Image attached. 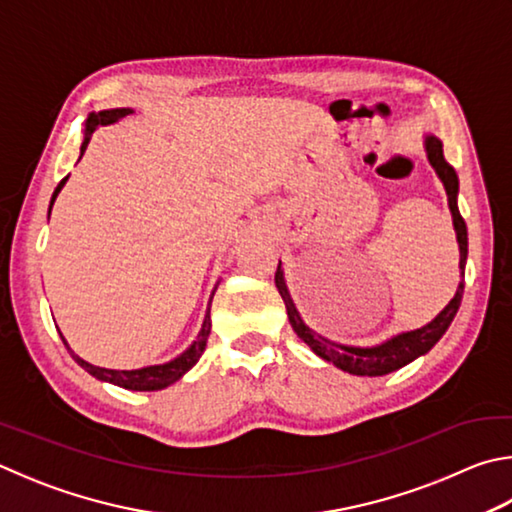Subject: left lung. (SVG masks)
<instances>
[{
  "mask_svg": "<svg viewBox=\"0 0 512 512\" xmlns=\"http://www.w3.org/2000/svg\"><path fill=\"white\" fill-rule=\"evenodd\" d=\"M423 147H425L427 161H430V165L434 167L436 176H439L443 183L445 194H448V208L452 212V226H454V232H457V244H459V271L463 277V273H466V259H468V228L457 206L459 176L454 172V167L445 161L443 143L439 138L430 132L423 134ZM275 286L286 304L288 322H291L297 338H300L304 345H309L315 356H320L322 360L331 362V365H336L338 369L347 371V374H353V376H385L405 365H410V362L416 360L418 356H425V353L443 338V333L448 331L454 315L459 311L461 297H463V280H461L457 286V293H454L452 300L445 304V309L436 315L434 320H430L418 329L396 333V336L378 342V345L358 347V345H345V342H333L329 338H324L322 333L311 329L309 324L304 322L300 311H297L291 293H288L282 262L277 266Z\"/></svg>",
  "mask_w": 512,
  "mask_h": 512,
  "instance_id": "8db88e82",
  "label": "left lung"
}]
</instances>
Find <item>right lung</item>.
I'll list each match as a JSON object with an SVG mask.
<instances>
[{"instance_id": "add662e5", "label": "right lung", "mask_w": 512, "mask_h": 512, "mask_svg": "<svg viewBox=\"0 0 512 512\" xmlns=\"http://www.w3.org/2000/svg\"><path fill=\"white\" fill-rule=\"evenodd\" d=\"M129 114H134V109L116 107V109L91 111V114L85 120V138H82V145H80V159H82V154H85L87 145L91 141V134H94L98 127L114 125V123H118V120H123ZM67 181H69V176H64V179L58 183V188H55L53 197H51L49 215H51V208H53L55 199H58V194H60V190L64 188V183H67ZM217 286H219V282L215 284V288H212V293H210V300H208V306H206V315H203V324H201V329L197 333V338L192 340V345L185 349L183 353H179V356L172 358V360L161 362V365H147V367H141V369H107V367H98V365H91V362H87V360H82L78 353L69 347V342L64 340L62 333H60V338L64 342V347L69 349L71 358L76 360L82 369L89 371L91 376L102 380V383H111V385H118V387H123V389H132V392H159V389L170 387L172 383H176V380L188 374V371L199 362L201 353L206 351V342H208L210 327H212L210 304H212V297H215Z\"/></svg>"}]
</instances>
